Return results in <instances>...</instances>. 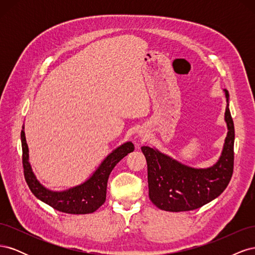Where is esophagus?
<instances>
[{"label":"esophagus","mask_w":255,"mask_h":255,"mask_svg":"<svg viewBox=\"0 0 255 255\" xmlns=\"http://www.w3.org/2000/svg\"><path fill=\"white\" fill-rule=\"evenodd\" d=\"M138 137L141 138L142 140H144V139H146V138H148V134H146L145 132H142V130H140V132L138 133Z\"/></svg>","instance_id":"34e87169"}]
</instances>
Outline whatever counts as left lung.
Segmentation results:
<instances>
[{
    "label": "left lung",
    "mask_w": 255,
    "mask_h": 255,
    "mask_svg": "<svg viewBox=\"0 0 255 255\" xmlns=\"http://www.w3.org/2000/svg\"><path fill=\"white\" fill-rule=\"evenodd\" d=\"M225 120L228 134L217 163L208 168L184 165L158 150L141 146L148 165L149 198L167 212H186L213 201L227 188L233 174L235 130L229 110V92L225 89Z\"/></svg>",
    "instance_id": "left-lung-1"
}]
</instances>
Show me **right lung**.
I'll use <instances>...</instances> for the list:
<instances>
[{"instance_id": "right-lung-1", "label": "right lung", "mask_w": 255, "mask_h": 255, "mask_svg": "<svg viewBox=\"0 0 255 255\" xmlns=\"http://www.w3.org/2000/svg\"><path fill=\"white\" fill-rule=\"evenodd\" d=\"M21 142L24 177L30 191L35 197L52 206L54 210L75 215L94 213L105 202L107 181L112 170L123 157L134 151L132 142H125L106 156L87 181L67 190L53 191L45 188L36 179L28 163V146L25 139L24 127L21 130Z\"/></svg>"}]
</instances>
